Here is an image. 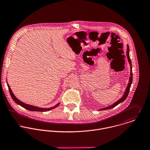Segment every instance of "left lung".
Listing matches in <instances>:
<instances>
[{"label": "left lung", "instance_id": "8db88e82", "mask_svg": "<svg viewBox=\"0 0 150 150\" xmlns=\"http://www.w3.org/2000/svg\"><path fill=\"white\" fill-rule=\"evenodd\" d=\"M127 58H128V60L129 62V63L130 64V66H131V76L129 78V82L128 84V86L127 87V88L125 90V91L124 94V96L122 97V98L121 99L117 100V102H116L115 103H113V105L108 106V107H106V108H103V109H100V110H107V109H112L113 108H115V106H116L117 105H118L119 103L122 102L123 101H124L125 99L127 98L128 96V94H129V90H130V87L131 86V84L132 83V80H133V74L132 73V63H131V59H130V57H129V46L128 45H127Z\"/></svg>", "mask_w": 150, "mask_h": 150}]
</instances>
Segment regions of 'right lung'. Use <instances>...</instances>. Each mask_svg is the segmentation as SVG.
Returning a JSON list of instances; mask_svg holds the SVG:
<instances>
[{
  "label": "right lung",
  "instance_id": "right-lung-1",
  "mask_svg": "<svg viewBox=\"0 0 150 150\" xmlns=\"http://www.w3.org/2000/svg\"><path fill=\"white\" fill-rule=\"evenodd\" d=\"M7 86H8V87L10 94L11 97H12L13 100H14V102L17 104L19 105L20 106H21L22 107L24 108L25 109H26L27 110H30V111H35V112H47V111L50 110L51 109H53L57 107L59 105V104H60V103H59L57 105H56L54 106L51 107V108H38V107H37V106H32V105H30L25 103L22 102V101L19 100L16 97V96L13 93V92H12V91H11V90L10 88V87L9 86V85L8 84H7Z\"/></svg>",
  "mask_w": 150,
  "mask_h": 150
}]
</instances>
